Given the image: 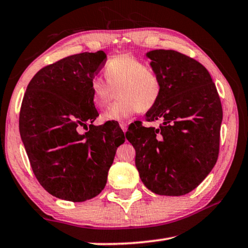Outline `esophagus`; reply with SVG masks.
I'll return each instance as SVG.
<instances>
[{
  "label": "esophagus",
  "mask_w": 248,
  "mask_h": 248,
  "mask_svg": "<svg viewBox=\"0 0 248 248\" xmlns=\"http://www.w3.org/2000/svg\"><path fill=\"white\" fill-rule=\"evenodd\" d=\"M120 128L123 129L124 132L127 131V123H124V121H123V123H120Z\"/></svg>",
  "instance_id": "1"
}]
</instances>
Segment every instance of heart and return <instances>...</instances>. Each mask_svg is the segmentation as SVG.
<instances>
[{
  "label": "heart",
  "mask_w": 248,
  "mask_h": 248,
  "mask_svg": "<svg viewBox=\"0 0 248 248\" xmlns=\"http://www.w3.org/2000/svg\"><path fill=\"white\" fill-rule=\"evenodd\" d=\"M106 81L93 78L91 97L96 107H105L112 90L118 91L119 100L102 115L104 121H124L138 111H148L162 94V79L155 71L132 54L124 53L109 59L104 68Z\"/></svg>",
  "instance_id": "obj_1"
}]
</instances>
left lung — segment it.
Instances as JSON below:
<instances>
[{"label":"left lung","mask_w":248,"mask_h":248,"mask_svg":"<svg viewBox=\"0 0 248 248\" xmlns=\"http://www.w3.org/2000/svg\"><path fill=\"white\" fill-rule=\"evenodd\" d=\"M162 79V94L145 114L158 128L132 124L125 138L136 150V166L145 187L162 196L194 190L219 156L223 111L208 70L175 50L145 54Z\"/></svg>","instance_id":"8db88e82"}]
</instances>
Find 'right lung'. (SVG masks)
<instances>
[{"mask_svg":"<svg viewBox=\"0 0 248 248\" xmlns=\"http://www.w3.org/2000/svg\"><path fill=\"white\" fill-rule=\"evenodd\" d=\"M104 51L83 52L45 66L29 82L19 114V133L31 169L50 195L73 202L94 198L124 133L98 117L90 84L106 62ZM90 130L79 134V126Z\"/></svg>","mask_w":248,"mask_h":248,"instance_id":"right-lung-1","label":"right lung"}]
</instances>
